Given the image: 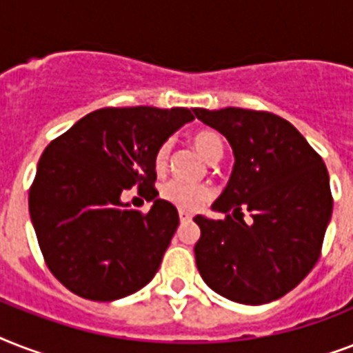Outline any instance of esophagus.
Returning <instances> with one entry per match:
<instances>
[{"label": "esophagus", "instance_id": "esophagus-1", "mask_svg": "<svg viewBox=\"0 0 353 353\" xmlns=\"http://www.w3.org/2000/svg\"><path fill=\"white\" fill-rule=\"evenodd\" d=\"M179 220L190 221L192 220V214H190V212H187V210H179Z\"/></svg>", "mask_w": 353, "mask_h": 353}]
</instances>
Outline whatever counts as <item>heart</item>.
Here are the masks:
<instances>
[{
  "label": "heart",
  "mask_w": 353,
  "mask_h": 353,
  "mask_svg": "<svg viewBox=\"0 0 353 353\" xmlns=\"http://www.w3.org/2000/svg\"><path fill=\"white\" fill-rule=\"evenodd\" d=\"M192 146L207 163H216L223 154V141L218 133L209 132V130L196 133L192 137ZM168 159H170V143H163L155 152V170H165ZM210 196L212 192L207 185H194V183L177 181V179H170L161 187V198L187 212L201 209L209 201Z\"/></svg>",
  "instance_id": "1"
}]
</instances>
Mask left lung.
Listing matches in <instances>:
<instances>
[{
  "mask_svg": "<svg viewBox=\"0 0 353 353\" xmlns=\"http://www.w3.org/2000/svg\"><path fill=\"white\" fill-rule=\"evenodd\" d=\"M192 112L225 135L234 154L231 179L212 203L225 220L194 218L201 229L194 247L199 274L229 301L251 306L276 301L301 284L321 256L334 209L326 165L301 132L274 113ZM241 210L252 212L251 224L243 221Z\"/></svg>",
  "mask_w": 353,
  "mask_h": 353,
  "instance_id": "8db88e82",
  "label": "left lung"
}]
</instances>
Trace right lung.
Masks as SVG:
<instances>
[{
	"mask_svg": "<svg viewBox=\"0 0 353 353\" xmlns=\"http://www.w3.org/2000/svg\"><path fill=\"white\" fill-rule=\"evenodd\" d=\"M192 110L102 108L51 141L29 190V212L47 268L74 295L117 301L154 279L177 225V209L157 198L155 152ZM154 199L144 215L121 194Z\"/></svg>",
	"mask_w": 353,
	"mask_h": 353,
	"instance_id": "add662e5",
	"label": "right lung"
}]
</instances>
